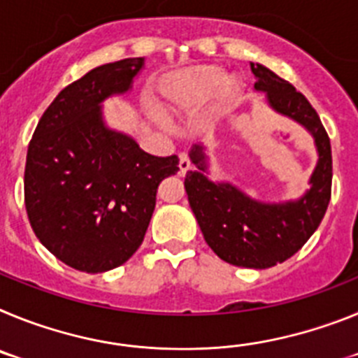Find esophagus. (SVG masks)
<instances>
[{"instance_id":"esophagus-1","label":"esophagus","mask_w":358,"mask_h":358,"mask_svg":"<svg viewBox=\"0 0 358 358\" xmlns=\"http://www.w3.org/2000/svg\"><path fill=\"white\" fill-rule=\"evenodd\" d=\"M189 169H192V161H189L188 154H185V152H182L181 156H179V173H181V176H185Z\"/></svg>"}]
</instances>
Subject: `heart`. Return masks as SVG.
I'll list each match as a JSON object with an SVG mask.
<instances>
[{
  "label": "heart",
  "mask_w": 358,
  "mask_h": 358,
  "mask_svg": "<svg viewBox=\"0 0 358 358\" xmlns=\"http://www.w3.org/2000/svg\"><path fill=\"white\" fill-rule=\"evenodd\" d=\"M238 78L231 75L226 77L217 66H201L177 75L172 82L164 85L159 107L170 116L181 115L204 106L215 93L222 103L233 102L238 94Z\"/></svg>",
  "instance_id": "1"
}]
</instances>
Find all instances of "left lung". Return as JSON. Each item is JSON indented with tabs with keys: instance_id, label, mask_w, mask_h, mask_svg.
Returning <instances> with one entry per match:
<instances>
[{
	"instance_id": "8db88e82",
	"label": "left lung",
	"mask_w": 358,
	"mask_h": 358,
	"mask_svg": "<svg viewBox=\"0 0 358 358\" xmlns=\"http://www.w3.org/2000/svg\"><path fill=\"white\" fill-rule=\"evenodd\" d=\"M255 90L267 94L268 106L314 136L317 164L310 189L296 201L262 202L231 182L208 179V157L194 145L189 159L197 170L185 177L189 206L206 243L220 260L236 267L268 268L289 260L314 235L331 197V147L317 113L292 84L262 64H252Z\"/></svg>"
}]
</instances>
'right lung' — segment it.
Returning <instances> with one entry per match:
<instances>
[{"instance_id": "right-lung-1", "label": "right lung", "mask_w": 358, "mask_h": 358, "mask_svg": "<svg viewBox=\"0 0 358 358\" xmlns=\"http://www.w3.org/2000/svg\"><path fill=\"white\" fill-rule=\"evenodd\" d=\"M143 57L98 66L57 94L28 145L24 206L44 248L82 273H106L138 251L157 186L179 157L141 150L103 123L102 102L127 93Z\"/></svg>"}]
</instances>
